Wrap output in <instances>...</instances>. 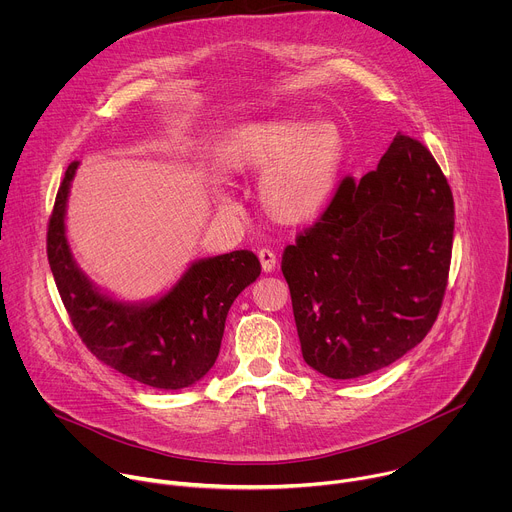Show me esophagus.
<instances>
[{"label":"esophagus","mask_w":512,"mask_h":512,"mask_svg":"<svg viewBox=\"0 0 512 512\" xmlns=\"http://www.w3.org/2000/svg\"><path fill=\"white\" fill-rule=\"evenodd\" d=\"M257 255H259V261H261V267H263L265 273H269V271L275 269L277 257H275V253H273L271 249H259Z\"/></svg>","instance_id":"obj_1"}]
</instances>
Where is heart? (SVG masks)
I'll return each mask as SVG.
<instances>
[{
    "instance_id": "1",
    "label": "heart",
    "mask_w": 512,
    "mask_h": 512,
    "mask_svg": "<svg viewBox=\"0 0 512 512\" xmlns=\"http://www.w3.org/2000/svg\"><path fill=\"white\" fill-rule=\"evenodd\" d=\"M344 137L332 123L273 117L233 131L221 148L229 174H262L259 202L281 225H304L328 204L344 166Z\"/></svg>"
}]
</instances>
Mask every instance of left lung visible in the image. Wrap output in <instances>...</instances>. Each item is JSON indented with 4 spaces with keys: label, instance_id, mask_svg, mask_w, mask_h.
<instances>
[{
    "label": "left lung",
    "instance_id": "1",
    "mask_svg": "<svg viewBox=\"0 0 512 512\" xmlns=\"http://www.w3.org/2000/svg\"><path fill=\"white\" fill-rule=\"evenodd\" d=\"M454 196L431 152L397 133L379 168L344 176L281 255L304 360L330 379L389 367L440 314Z\"/></svg>",
    "mask_w": 512,
    "mask_h": 512
}]
</instances>
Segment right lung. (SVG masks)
<instances>
[{
    "mask_svg": "<svg viewBox=\"0 0 512 512\" xmlns=\"http://www.w3.org/2000/svg\"><path fill=\"white\" fill-rule=\"evenodd\" d=\"M79 162H70L48 221L46 253L66 314L83 344L107 367L154 389L200 381L221 350L227 314L261 273L253 251L241 249L194 263L176 287L150 306H125L87 281L72 261L64 208Z\"/></svg>",
    "mask_w": 512,
    "mask_h": 512,
    "instance_id": "add662e5",
    "label": "right lung"
}]
</instances>
